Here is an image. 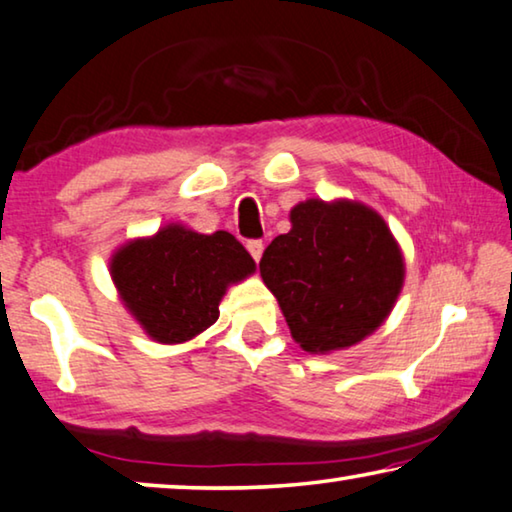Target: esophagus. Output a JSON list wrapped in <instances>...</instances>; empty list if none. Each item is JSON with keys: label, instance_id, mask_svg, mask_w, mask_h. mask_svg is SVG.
Returning a JSON list of instances; mask_svg holds the SVG:
<instances>
[{"label": "esophagus", "instance_id": "esophagus-1", "mask_svg": "<svg viewBox=\"0 0 512 512\" xmlns=\"http://www.w3.org/2000/svg\"><path fill=\"white\" fill-rule=\"evenodd\" d=\"M247 249H249V254H251V258H254L256 263L261 261V256H263V242L261 240H249L247 242Z\"/></svg>", "mask_w": 512, "mask_h": 512}]
</instances>
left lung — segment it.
<instances>
[{
	"label": "left lung",
	"mask_w": 512,
	"mask_h": 512,
	"mask_svg": "<svg viewBox=\"0 0 512 512\" xmlns=\"http://www.w3.org/2000/svg\"><path fill=\"white\" fill-rule=\"evenodd\" d=\"M290 224L261 258L290 334L311 355L364 341L387 320L405 279L389 226L373 208L345 199L297 203Z\"/></svg>",
	"instance_id": "obj_1"
}]
</instances>
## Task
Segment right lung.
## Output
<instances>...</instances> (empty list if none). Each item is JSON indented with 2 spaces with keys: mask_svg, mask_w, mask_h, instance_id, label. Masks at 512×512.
Instances as JSON below:
<instances>
[{
  "mask_svg": "<svg viewBox=\"0 0 512 512\" xmlns=\"http://www.w3.org/2000/svg\"><path fill=\"white\" fill-rule=\"evenodd\" d=\"M254 270V258L231 233L203 235L183 224L130 240L109 263L125 309L153 341L169 345L206 332L226 288Z\"/></svg>",
  "mask_w": 512,
  "mask_h": 512,
  "instance_id": "right-lung-1",
  "label": "right lung"
}]
</instances>
